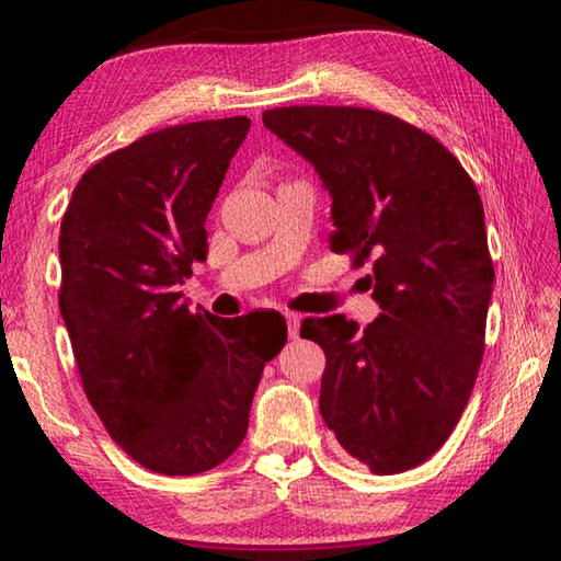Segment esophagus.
Instances as JSON below:
<instances>
[{"instance_id":"1","label":"esophagus","mask_w":561,"mask_h":561,"mask_svg":"<svg viewBox=\"0 0 561 561\" xmlns=\"http://www.w3.org/2000/svg\"><path fill=\"white\" fill-rule=\"evenodd\" d=\"M284 319H287V331H289V336H291V339H297V336H299V327H301V317H299V314H294V311H287V314H284Z\"/></svg>"}]
</instances>
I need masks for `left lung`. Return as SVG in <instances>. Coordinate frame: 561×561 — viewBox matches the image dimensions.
Segmentation results:
<instances>
[{
	"label": "left lung",
	"instance_id": "left-lung-1",
	"mask_svg": "<svg viewBox=\"0 0 561 561\" xmlns=\"http://www.w3.org/2000/svg\"><path fill=\"white\" fill-rule=\"evenodd\" d=\"M264 128L309 160L331 195V250L374 260L383 314L304 319L327 354L319 411L376 474L411 470L448 440L485 351L492 270L485 213L460 160L381 111L284 106Z\"/></svg>",
	"mask_w": 561,
	"mask_h": 561
}]
</instances>
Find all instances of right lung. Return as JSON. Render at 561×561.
<instances>
[{"label":"right lung","instance_id":"right-lung-1","mask_svg":"<svg viewBox=\"0 0 561 561\" xmlns=\"http://www.w3.org/2000/svg\"><path fill=\"white\" fill-rule=\"evenodd\" d=\"M247 130L234 116L148 133L83 173L61 220L59 309L83 391L153 472L230 458L264 364L287 344L277 311L220 319L178 291L207 260V213Z\"/></svg>","mask_w":561,"mask_h":561}]
</instances>
